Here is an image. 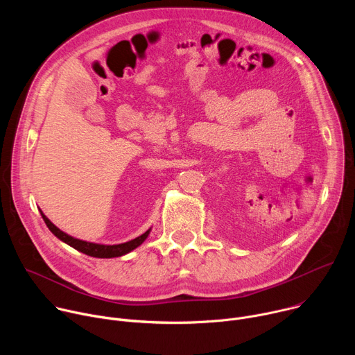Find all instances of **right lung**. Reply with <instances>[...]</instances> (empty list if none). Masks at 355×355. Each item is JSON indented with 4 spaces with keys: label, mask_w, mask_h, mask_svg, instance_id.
Instances as JSON below:
<instances>
[{
    "label": "right lung",
    "mask_w": 355,
    "mask_h": 355,
    "mask_svg": "<svg viewBox=\"0 0 355 355\" xmlns=\"http://www.w3.org/2000/svg\"><path fill=\"white\" fill-rule=\"evenodd\" d=\"M40 215H42L46 226L49 227V230L52 232L59 240H62L63 243L71 245L73 248L84 252V254L91 256V257H96V259H112V257H121V256L128 254V252H130L132 250L137 248L147 239V236L150 234V230H151V229H148L147 232H144L139 237H136L133 240H129L126 243H121V244H98V243L76 239V237L62 232L58 226H55L52 222H50L46 218V215L42 211H40Z\"/></svg>",
    "instance_id": "1"
}]
</instances>
